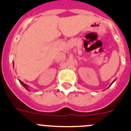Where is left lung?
<instances>
[{
	"label": "left lung",
	"mask_w": 131,
	"mask_h": 131,
	"mask_svg": "<svg viewBox=\"0 0 131 131\" xmlns=\"http://www.w3.org/2000/svg\"><path fill=\"white\" fill-rule=\"evenodd\" d=\"M115 80H113V82H112V83H111V84H110V86H111V84H113V83L114 82H115ZM110 86H109V87H110Z\"/></svg>",
	"instance_id": "obj_1"
}]
</instances>
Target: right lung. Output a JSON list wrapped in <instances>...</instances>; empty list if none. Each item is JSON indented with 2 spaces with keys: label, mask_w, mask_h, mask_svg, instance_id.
I'll return each mask as SVG.
<instances>
[{
  "label": "right lung",
  "mask_w": 131,
  "mask_h": 131,
  "mask_svg": "<svg viewBox=\"0 0 131 131\" xmlns=\"http://www.w3.org/2000/svg\"><path fill=\"white\" fill-rule=\"evenodd\" d=\"M13 64H14V63H13ZM19 82H20V84H21L22 85V86H23L25 88H26V89L27 90H28V85H26V84H24V82H21V80H19Z\"/></svg>",
  "instance_id": "right-lung-1"
}]
</instances>
